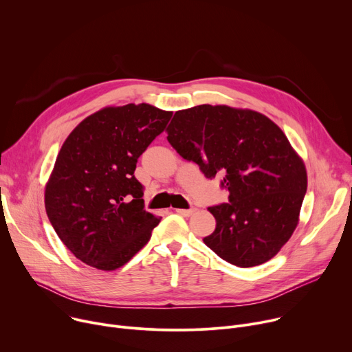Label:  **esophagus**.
<instances>
[{
	"label": "esophagus",
	"instance_id": "34e87169",
	"mask_svg": "<svg viewBox=\"0 0 352 352\" xmlns=\"http://www.w3.org/2000/svg\"><path fill=\"white\" fill-rule=\"evenodd\" d=\"M176 212H177V214H180V215H183V217H190L191 214L196 212V208H188V210L179 208V210H176Z\"/></svg>",
	"mask_w": 352,
	"mask_h": 352
}]
</instances>
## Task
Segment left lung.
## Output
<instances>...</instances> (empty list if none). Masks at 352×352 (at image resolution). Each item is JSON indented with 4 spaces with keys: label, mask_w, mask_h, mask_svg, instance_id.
<instances>
[{
    "label": "left lung",
    "mask_w": 352,
    "mask_h": 352,
    "mask_svg": "<svg viewBox=\"0 0 352 352\" xmlns=\"http://www.w3.org/2000/svg\"><path fill=\"white\" fill-rule=\"evenodd\" d=\"M168 141L207 179L222 175L229 191L228 203L208 208L217 226L204 243L238 267L274 257L298 225L307 187L281 129L253 110L200 104L175 113Z\"/></svg>",
    "instance_id": "obj_1"
}]
</instances>
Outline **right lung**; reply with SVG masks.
<instances>
[{
	"mask_svg": "<svg viewBox=\"0 0 352 352\" xmlns=\"http://www.w3.org/2000/svg\"><path fill=\"white\" fill-rule=\"evenodd\" d=\"M170 117L172 111L146 103L106 107L63 144L45 204L52 226L76 258L111 271L148 243L161 218L145 211L134 170Z\"/></svg>",
	"mask_w": 352,
	"mask_h": 352,
	"instance_id": "right-lung-1",
	"label": "right lung"
}]
</instances>
